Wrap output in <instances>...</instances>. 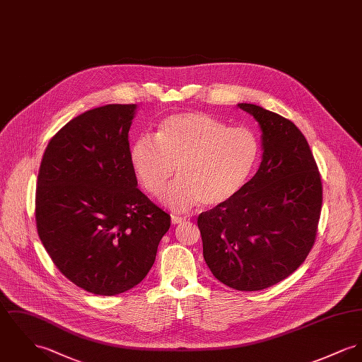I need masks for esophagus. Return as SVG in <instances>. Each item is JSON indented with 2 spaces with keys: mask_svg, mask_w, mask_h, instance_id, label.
Here are the masks:
<instances>
[{
  "mask_svg": "<svg viewBox=\"0 0 362 362\" xmlns=\"http://www.w3.org/2000/svg\"><path fill=\"white\" fill-rule=\"evenodd\" d=\"M184 222H187V218L180 217V216H175V214L171 216V223L178 225V223H184Z\"/></svg>",
  "mask_w": 362,
  "mask_h": 362,
  "instance_id": "esophagus-1",
  "label": "esophagus"
}]
</instances>
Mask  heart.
Returning a JSON list of instances; mask_svg holds the SVG:
<instances>
[{
  "mask_svg": "<svg viewBox=\"0 0 362 362\" xmlns=\"http://www.w3.org/2000/svg\"><path fill=\"white\" fill-rule=\"evenodd\" d=\"M259 158V143L245 126H228L204 112L163 118L155 136L141 134L130 146V163L145 191L184 211L200 203L217 207L236 197Z\"/></svg>",
  "mask_w": 362,
  "mask_h": 362,
  "instance_id": "b5f03b06",
  "label": "heart"
}]
</instances>
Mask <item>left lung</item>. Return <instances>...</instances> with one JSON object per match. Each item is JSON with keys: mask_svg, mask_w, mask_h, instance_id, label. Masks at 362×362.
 <instances>
[{"mask_svg": "<svg viewBox=\"0 0 362 362\" xmlns=\"http://www.w3.org/2000/svg\"><path fill=\"white\" fill-rule=\"evenodd\" d=\"M262 130V162L230 202L203 211L197 226L214 277L238 291L272 287L302 265L313 248L322 182L306 137L292 122L239 104Z\"/></svg>", "mask_w": 362, "mask_h": 362, "instance_id": "left-lung-1", "label": "left lung"}]
</instances>
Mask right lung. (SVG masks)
I'll use <instances>...</instances> for the list:
<instances>
[{
    "label": "right lung",
    "instance_id": "right-lung-1",
    "mask_svg": "<svg viewBox=\"0 0 362 362\" xmlns=\"http://www.w3.org/2000/svg\"><path fill=\"white\" fill-rule=\"evenodd\" d=\"M134 110L108 104L75 117L50 139L38 173V236L62 274L96 295L141 283L170 228L169 214L137 188Z\"/></svg>",
    "mask_w": 362,
    "mask_h": 362
}]
</instances>
